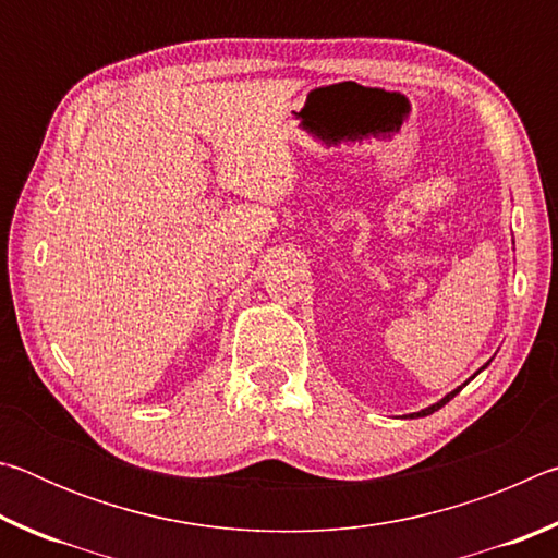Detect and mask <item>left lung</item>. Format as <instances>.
Segmentation results:
<instances>
[{
	"label": "left lung",
	"instance_id": "1",
	"mask_svg": "<svg viewBox=\"0 0 558 558\" xmlns=\"http://www.w3.org/2000/svg\"><path fill=\"white\" fill-rule=\"evenodd\" d=\"M487 366V364H485ZM485 366H483V369H485ZM468 384V381H465ZM465 384H462V386H465ZM462 386H458V389L456 391H450L448 396H446V399H440L438 403H433V405H428V409H423V411H418V413H411V418H421V415H430L433 411H438V409H442V405H446L450 399H452V396H456V393H460V389H462Z\"/></svg>",
	"mask_w": 558,
	"mask_h": 558
}]
</instances>
